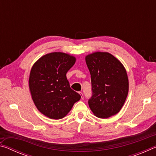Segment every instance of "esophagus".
Returning <instances> with one entry per match:
<instances>
[{"label": "esophagus", "instance_id": "34e87169", "mask_svg": "<svg viewBox=\"0 0 156 156\" xmlns=\"http://www.w3.org/2000/svg\"><path fill=\"white\" fill-rule=\"evenodd\" d=\"M79 94H80V96H81V98H82V99H83L84 96H83V92L80 91V92H79Z\"/></svg>", "mask_w": 156, "mask_h": 156}]
</instances>
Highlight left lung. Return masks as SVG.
Wrapping results in <instances>:
<instances>
[{"mask_svg":"<svg viewBox=\"0 0 156 156\" xmlns=\"http://www.w3.org/2000/svg\"><path fill=\"white\" fill-rule=\"evenodd\" d=\"M91 74L92 96L88 103L94 114L108 118L120 112L129 91L123 65L108 52H94L85 57Z\"/></svg>","mask_w":156,"mask_h":156,"instance_id":"left-lung-1","label":"left lung"}]
</instances>
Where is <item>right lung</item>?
<instances>
[{
    "label": "right lung",
    "mask_w": 156,
    "mask_h": 156,
    "mask_svg": "<svg viewBox=\"0 0 156 156\" xmlns=\"http://www.w3.org/2000/svg\"><path fill=\"white\" fill-rule=\"evenodd\" d=\"M76 58L62 52L44 55L31 67L29 87L36 107L51 119L64 118L81 96L72 90L66 73Z\"/></svg>",
    "instance_id": "right-lung-1"
}]
</instances>
